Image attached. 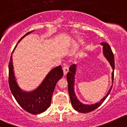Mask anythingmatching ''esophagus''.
<instances>
[{
	"label": "esophagus",
	"instance_id": "obj_1",
	"mask_svg": "<svg viewBox=\"0 0 127 127\" xmlns=\"http://www.w3.org/2000/svg\"><path fill=\"white\" fill-rule=\"evenodd\" d=\"M69 71V68L68 66H64L63 67V72H64V75H66V74L68 73V72Z\"/></svg>",
	"mask_w": 127,
	"mask_h": 127
}]
</instances>
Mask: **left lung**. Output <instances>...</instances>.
<instances>
[{
    "mask_svg": "<svg viewBox=\"0 0 127 127\" xmlns=\"http://www.w3.org/2000/svg\"><path fill=\"white\" fill-rule=\"evenodd\" d=\"M101 45L103 46V53L104 56L106 57V58L108 60V61L110 63L111 66L113 68V72H112V83H113L114 80V70H115V59H114V54L112 52V50L111 49V47L109 46L108 43H105V42H102ZM76 64H72L69 67V71L66 75L67 78V81H68V92H69V95L70 97L71 102L72 106L73 108L77 111L80 113H89L92 111L95 110L97 108H99L100 105L103 103L105 99L107 98L108 95L110 93L112 89L111 85V88L109 89V91L106 95V96L104 97L99 102H97L94 104L89 105V104H84L82 103L80 101L78 98L76 97V95L75 93V89H74V84H75V75L76 73Z\"/></svg>",
    "mask_w": 127,
    "mask_h": 127,
    "instance_id": "1",
    "label": "left lung"
}]
</instances>
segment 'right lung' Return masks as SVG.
I'll return each mask as SVG.
<instances>
[{
	"label": "right lung",
	"mask_w": 127,
	"mask_h": 127,
	"mask_svg": "<svg viewBox=\"0 0 127 127\" xmlns=\"http://www.w3.org/2000/svg\"><path fill=\"white\" fill-rule=\"evenodd\" d=\"M32 32H28L22 36L18 41V44L26 35L30 34ZM16 46L17 45L14 49ZM63 76V71L61 66H57L47 74L38 88L32 92H25L20 89L17 83L13 71L12 56L10 58L9 63V85L10 90L21 108L32 115L43 113L49 108L56 83Z\"/></svg>",
	"instance_id": "add662e5"
}]
</instances>
